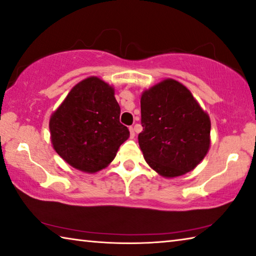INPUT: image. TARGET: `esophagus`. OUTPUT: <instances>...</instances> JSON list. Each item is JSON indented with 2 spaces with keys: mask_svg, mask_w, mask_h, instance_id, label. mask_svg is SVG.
<instances>
[{
  "mask_svg": "<svg viewBox=\"0 0 256 256\" xmlns=\"http://www.w3.org/2000/svg\"><path fill=\"white\" fill-rule=\"evenodd\" d=\"M130 134H131V138H134V136H136V131H134L133 126L130 128Z\"/></svg>",
  "mask_w": 256,
  "mask_h": 256,
  "instance_id": "1",
  "label": "esophagus"
}]
</instances>
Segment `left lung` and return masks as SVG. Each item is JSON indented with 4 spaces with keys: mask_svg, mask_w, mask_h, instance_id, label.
Wrapping results in <instances>:
<instances>
[{
    "mask_svg": "<svg viewBox=\"0 0 256 256\" xmlns=\"http://www.w3.org/2000/svg\"><path fill=\"white\" fill-rule=\"evenodd\" d=\"M138 146L146 162L164 177L194 170L210 146L211 123L190 90L172 79L142 94Z\"/></svg>",
    "mask_w": 256,
    "mask_h": 256,
    "instance_id": "8db88e82",
    "label": "left lung"
}]
</instances>
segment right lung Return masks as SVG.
<instances>
[{
    "instance_id": "right-lung-1",
    "label": "right lung",
    "mask_w": 256,
    "mask_h": 256,
    "mask_svg": "<svg viewBox=\"0 0 256 256\" xmlns=\"http://www.w3.org/2000/svg\"><path fill=\"white\" fill-rule=\"evenodd\" d=\"M114 89L96 76L78 84L50 120L56 152L76 170L96 172L112 162L130 136L120 122Z\"/></svg>"
}]
</instances>
